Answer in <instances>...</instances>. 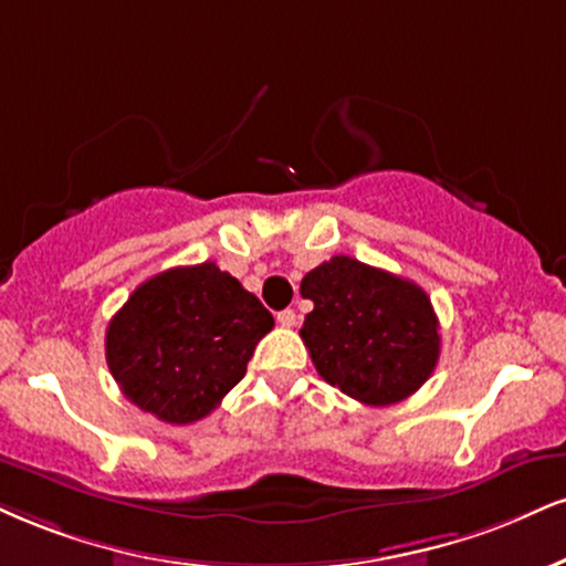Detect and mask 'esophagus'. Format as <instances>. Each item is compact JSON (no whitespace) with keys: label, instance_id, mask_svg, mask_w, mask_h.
<instances>
[{"label":"esophagus","instance_id":"34e87169","mask_svg":"<svg viewBox=\"0 0 566 566\" xmlns=\"http://www.w3.org/2000/svg\"><path fill=\"white\" fill-rule=\"evenodd\" d=\"M276 322H279V326H295L297 324V316H295V311L292 308H284V311H279L276 313Z\"/></svg>","mask_w":566,"mask_h":566}]
</instances>
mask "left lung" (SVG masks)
<instances>
[{"label":"left lung","mask_w":566,"mask_h":566,"mask_svg":"<svg viewBox=\"0 0 566 566\" xmlns=\"http://www.w3.org/2000/svg\"><path fill=\"white\" fill-rule=\"evenodd\" d=\"M301 295L313 301L301 329L313 366L360 403H400L438 366L440 324L419 284L335 255L303 276Z\"/></svg>","instance_id":"8db88e82"}]
</instances>
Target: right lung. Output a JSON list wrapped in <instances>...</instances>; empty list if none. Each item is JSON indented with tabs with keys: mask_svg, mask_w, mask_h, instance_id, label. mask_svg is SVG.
Wrapping results in <instances>:
<instances>
[{
	"mask_svg": "<svg viewBox=\"0 0 566 566\" xmlns=\"http://www.w3.org/2000/svg\"><path fill=\"white\" fill-rule=\"evenodd\" d=\"M274 316L216 263L147 279L107 324L105 356L120 392L168 424L208 417L248 371Z\"/></svg>",
	"mask_w": 566,
	"mask_h": 566,
	"instance_id": "obj_1",
	"label": "right lung"
}]
</instances>
